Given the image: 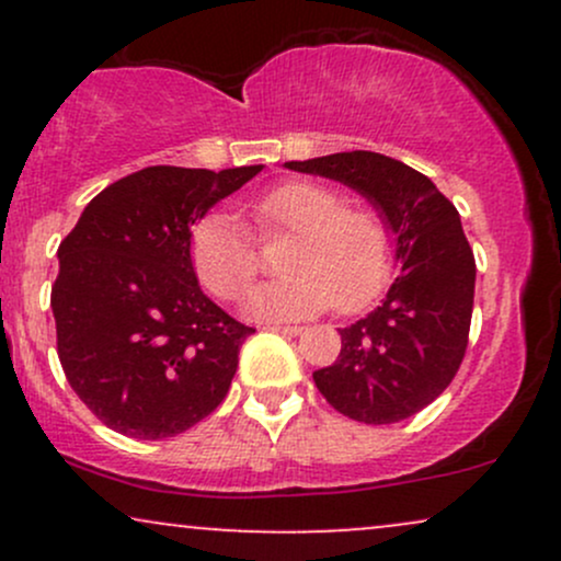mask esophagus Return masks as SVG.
Returning <instances> with one entry per match:
<instances>
[{"label":"esophagus","mask_w":561,"mask_h":561,"mask_svg":"<svg viewBox=\"0 0 561 561\" xmlns=\"http://www.w3.org/2000/svg\"><path fill=\"white\" fill-rule=\"evenodd\" d=\"M263 330H268V332H279V334H289V337H295V334H300L302 332V327H289V324H266L263 327Z\"/></svg>","instance_id":"esophagus-1"}]
</instances>
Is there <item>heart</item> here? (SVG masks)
<instances>
[{
	"mask_svg": "<svg viewBox=\"0 0 561 561\" xmlns=\"http://www.w3.org/2000/svg\"><path fill=\"white\" fill-rule=\"evenodd\" d=\"M261 237L293 234L282 255L285 276L250 289L248 311L263 319H302L337 306L356 311L382 287L390 240L382 221L364 208H347L340 192L308 179L274 186L253 205ZM197 279L221 300H234L259 274V244L242 221L210 214L190 237Z\"/></svg>",
	"mask_w": 561,
	"mask_h": 561,
	"instance_id": "b5f03b06",
	"label": "heart"
}]
</instances>
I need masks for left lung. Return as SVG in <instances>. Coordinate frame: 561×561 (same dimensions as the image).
Here are the masks:
<instances>
[{"instance_id": "1", "label": "left lung", "mask_w": 561, "mask_h": 561, "mask_svg": "<svg viewBox=\"0 0 561 561\" xmlns=\"http://www.w3.org/2000/svg\"><path fill=\"white\" fill-rule=\"evenodd\" d=\"M285 165L334 179L369 199L401 263L375 311L340 330L337 362L313 371V382L332 409L356 422L409 420L448 388L467 351L478 268L459 210L424 173L379 152H334Z\"/></svg>"}]
</instances>
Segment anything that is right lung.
<instances>
[{"mask_svg": "<svg viewBox=\"0 0 561 561\" xmlns=\"http://www.w3.org/2000/svg\"><path fill=\"white\" fill-rule=\"evenodd\" d=\"M263 165H150L105 186L57 248V356L115 433L163 440L216 411L255 330L197 285L192 227Z\"/></svg>", "mask_w": 561, "mask_h": 561, "instance_id": "1", "label": "right lung"}]
</instances>
